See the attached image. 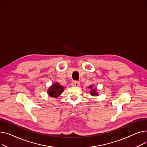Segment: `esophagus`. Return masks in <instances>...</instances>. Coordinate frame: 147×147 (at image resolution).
<instances>
[{
	"label": "esophagus",
	"instance_id": "34e87169",
	"mask_svg": "<svg viewBox=\"0 0 147 147\" xmlns=\"http://www.w3.org/2000/svg\"><path fill=\"white\" fill-rule=\"evenodd\" d=\"M71 85L72 86V87H79V86L80 85V82H78L76 81H75L72 82Z\"/></svg>",
	"mask_w": 147,
	"mask_h": 147
}]
</instances>
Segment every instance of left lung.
Masks as SVG:
<instances>
[{"instance_id": "obj_1", "label": "left lung", "mask_w": 147, "mask_h": 147, "mask_svg": "<svg viewBox=\"0 0 147 147\" xmlns=\"http://www.w3.org/2000/svg\"><path fill=\"white\" fill-rule=\"evenodd\" d=\"M88 88L90 89H91V91H90V94L92 96H98V92H97V90L96 88H94L92 85H90L88 87Z\"/></svg>"}]
</instances>
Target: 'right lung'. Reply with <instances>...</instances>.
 <instances>
[{
	"mask_svg": "<svg viewBox=\"0 0 147 147\" xmlns=\"http://www.w3.org/2000/svg\"><path fill=\"white\" fill-rule=\"evenodd\" d=\"M63 86L60 85L58 82H56L49 88L47 92L50 97H57L63 92Z\"/></svg>",
	"mask_w": 147,
	"mask_h": 147,
	"instance_id": "1",
	"label": "right lung"
}]
</instances>
